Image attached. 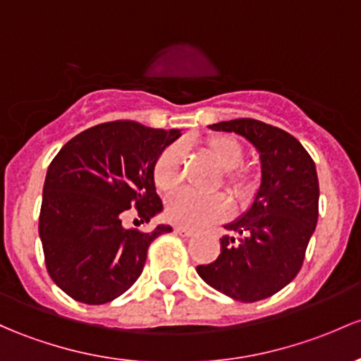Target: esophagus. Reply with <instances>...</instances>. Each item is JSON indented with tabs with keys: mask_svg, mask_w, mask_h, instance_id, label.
Here are the masks:
<instances>
[{
	"mask_svg": "<svg viewBox=\"0 0 361 361\" xmlns=\"http://www.w3.org/2000/svg\"><path fill=\"white\" fill-rule=\"evenodd\" d=\"M174 231H176L178 235H181V237H192L193 231L187 230V228H181V226H174Z\"/></svg>",
	"mask_w": 361,
	"mask_h": 361,
	"instance_id": "34e87169",
	"label": "esophagus"
}]
</instances>
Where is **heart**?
Here are the masks:
<instances>
[{
  "label": "heart",
  "mask_w": 361,
  "mask_h": 361,
  "mask_svg": "<svg viewBox=\"0 0 361 361\" xmlns=\"http://www.w3.org/2000/svg\"><path fill=\"white\" fill-rule=\"evenodd\" d=\"M200 150L221 169V183L238 202H247L259 188L261 174L256 168L240 164L244 145L230 135H209L200 142ZM181 150L171 145L159 154L152 168L155 188L162 193L173 192L180 183ZM228 200L223 195L200 197L190 192H180L166 202V218L174 225L188 230H199L214 225L228 214Z\"/></svg>",
  "instance_id": "b5f03b06"
}]
</instances>
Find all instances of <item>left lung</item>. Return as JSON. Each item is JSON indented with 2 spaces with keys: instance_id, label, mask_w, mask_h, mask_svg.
<instances>
[{
  "instance_id": "8db88e82",
  "label": "left lung",
  "mask_w": 361,
  "mask_h": 361,
  "mask_svg": "<svg viewBox=\"0 0 361 361\" xmlns=\"http://www.w3.org/2000/svg\"><path fill=\"white\" fill-rule=\"evenodd\" d=\"M237 133L259 152L261 183L244 214L225 225L240 235L221 238V252L197 267L200 279L235 301L254 302L294 280L318 219V176L305 147L280 128L256 119L209 126Z\"/></svg>"
}]
</instances>
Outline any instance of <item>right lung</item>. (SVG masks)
I'll return each mask as SVG.
<instances>
[{"label": "right lung", "instance_id": "obj_1", "mask_svg": "<svg viewBox=\"0 0 361 361\" xmlns=\"http://www.w3.org/2000/svg\"><path fill=\"white\" fill-rule=\"evenodd\" d=\"M180 130H154L135 121L104 123L79 133L48 168L39 237L51 280L72 299L105 305L142 275L147 250L159 235L124 228L128 209L142 223L162 211L152 168Z\"/></svg>", "mask_w": 361, "mask_h": 361}]
</instances>
